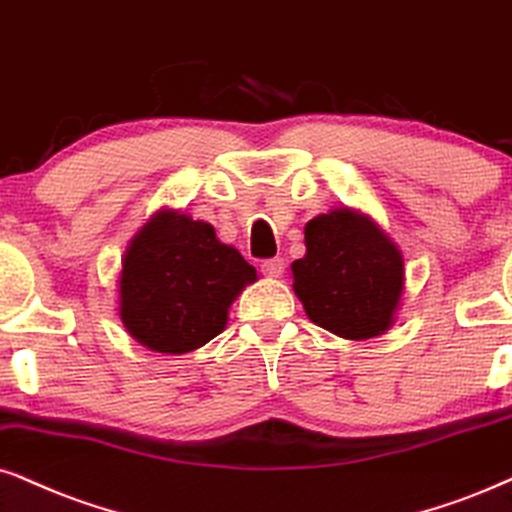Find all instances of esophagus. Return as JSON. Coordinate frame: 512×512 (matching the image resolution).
<instances>
[{
	"instance_id": "obj_1",
	"label": "esophagus",
	"mask_w": 512,
	"mask_h": 512,
	"mask_svg": "<svg viewBox=\"0 0 512 512\" xmlns=\"http://www.w3.org/2000/svg\"><path fill=\"white\" fill-rule=\"evenodd\" d=\"M262 274L269 276V278H278L283 274V269H286V262L281 260V257H271V260H264L262 262Z\"/></svg>"
}]
</instances>
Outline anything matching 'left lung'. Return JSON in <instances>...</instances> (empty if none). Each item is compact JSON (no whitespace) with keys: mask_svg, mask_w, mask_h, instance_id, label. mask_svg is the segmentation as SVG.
Here are the masks:
<instances>
[{"mask_svg":"<svg viewBox=\"0 0 512 512\" xmlns=\"http://www.w3.org/2000/svg\"><path fill=\"white\" fill-rule=\"evenodd\" d=\"M307 255L293 262V290L316 326L347 340L383 335L404 290V257L390 236L349 208L304 226Z\"/></svg>","mask_w":512,"mask_h":512,"instance_id":"1","label":"left lung"}]
</instances>
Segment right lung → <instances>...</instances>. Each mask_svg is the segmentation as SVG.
I'll list each match as a JSON object with an SVG mask.
<instances>
[{"mask_svg": "<svg viewBox=\"0 0 512 512\" xmlns=\"http://www.w3.org/2000/svg\"><path fill=\"white\" fill-rule=\"evenodd\" d=\"M252 281L255 267L219 243L212 224L160 210L122 257L120 319L153 352H193L224 331L231 302Z\"/></svg>", "mask_w": 512, "mask_h": 512, "instance_id": "obj_1", "label": "right lung"}]
</instances>
